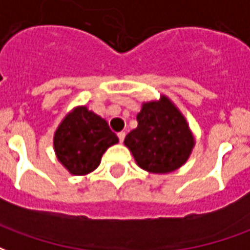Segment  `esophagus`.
I'll use <instances>...</instances> for the list:
<instances>
[{"instance_id":"obj_1","label":"esophagus","mask_w":250,"mask_h":250,"mask_svg":"<svg viewBox=\"0 0 250 250\" xmlns=\"http://www.w3.org/2000/svg\"><path fill=\"white\" fill-rule=\"evenodd\" d=\"M118 138H119L120 143H123V140H125V131H120L119 134H118Z\"/></svg>"}]
</instances>
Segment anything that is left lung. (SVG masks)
I'll return each instance as SVG.
<instances>
[{
    "instance_id": "8db88e82",
    "label": "left lung",
    "mask_w": 250,
    "mask_h": 250,
    "mask_svg": "<svg viewBox=\"0 0 250 250\" xmlns=\"http://www.w3.org/2000/svg\"><path fill=\"white\" fill-rule=\"evenodd\" d=\"M138 127L128 132L125 144L140 168L152 173H167L182 167L192 148L193 136L184 116L169 99L144 103Z\"/></svg>"
}]
</instances>
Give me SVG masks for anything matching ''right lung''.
I'll use <instances>...</instances> for the list:
<instances>
[{
    "mask_svg": "<svg viewBox=\"0 0 250 250\" xmlns=\"http://www.w3.org/2000/svg\"><path fill=\"white\" fill-rule=\"evenodd\" d=\"M118 142L106 120L86 107H78L68 114L54 135L55 153L73 175L94 171L102 155Z\"/></svg>",
    "mask_w": 250,
    "mask_h": 250,
    "instance_id": "right-lung-1",
    "label": "right lung"
}]
</instances>
